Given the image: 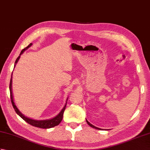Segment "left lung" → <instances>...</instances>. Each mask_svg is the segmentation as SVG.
<instances>
[{"label":"left lung","mask_w":150,"mask_h":150,"mask_svg":"<svg viewBox=\"0 0 150 150\" xmlns=\"http://www.w3.org/2000/svg\"><path fill=\"white\" fill-rule=\"evenodd\" d=\"M86 122H87V123L88 124V125L89 126H90L91 127H92V128H95V129H100V130H101V129L100 128H97V127H96V126H93V124H91V123H90L88 122V121L86 120Z\"/></svg>","instance_id":"1"}]
</instances>
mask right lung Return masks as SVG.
<instances>
[{"label":"right lung","instance_id":"add662e5","mask_svg":"<svg viewBox=\"0 0 150 150\" xmlns=\"http://www.w3.org/2000/svg\"><path fill=\"white\" fill-rule=\"evenodd\" d=\"M31 45H32V43H30L29 45H28L26 47H25L23 50L21 51V52L20 53V55H19L17 59H16L15 60V64H17V62H18V60H19L21 57V55H22V53H24V52L26 50H27L28 47H30ZM11 80H10V82H9V91H10V98H11V103L13 105V107L14 110L15 111V112L17 113L19 116H20L22 119L26 121V122H28V124H30V125L31 126H35L37 127V128H43V129H47V128H53L54 126H56L57 125H59L60 124V122H61L62 120V117H63V113H64V111L65 109H66V104L64 106V107L63 108V109L61 110V111L59 113V114L58 115L56 116L55 117L53 118L52 119H49V120H33V119H30V118H28L26 117H25L24 115H22L21 113V112H20V111L18 110V108H17V106H15V103L13 101V94H12V90H11Z\"/></svg>","mask_w":150,"mask_h":150}]
</instances>
